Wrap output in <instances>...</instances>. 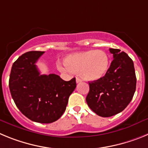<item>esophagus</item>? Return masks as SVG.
Segmentation results:
<instances>
[{
	"label": "esophagus",
	"mask_w": 148,
	"mask_h": 148,
	"mask_svg": "<svg viewBox=\"0 0 148 148\" xmlns=\"http://www.w3.org/2000/svg\"><path fill=\"white\" fill-rule=\"evenodd\" d=\"M82 82V79H80V78H76V83L77 84L81 83V82Z\"/></svg>",
	"instance_id": "obj_1"
}]
</instances>
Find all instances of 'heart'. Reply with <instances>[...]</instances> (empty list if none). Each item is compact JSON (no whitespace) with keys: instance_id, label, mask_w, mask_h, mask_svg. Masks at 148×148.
<instances>
[{"instance_id":"1","label":"heart","mask_w":148,"mask_h":148,"mask_svg":"<svg viewBox=\"0 0 148 148\" xmlns=\"http://www.w3.org/2000/svg\"><path fill=\"white\" fill-rule=\"evenodd\" d=\"M65 65L58 63L61 71L79 72L86 80L95 81L104 78L110 65L109 56L102 50L89 49L69 54L64 59Z\"/></svg>"}]
</instances>
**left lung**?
Returning <instances> with one entry per match:
<instances>
[{"label": "left lung", "instance_id": "left-lung-1", "mask_svg": "<svg viewBox=\"0 0 148 148\" xmlns=\"http://www.w3.org/2000/svg\"><path fill=\"white\" fill-rule=\"evenodd\" d=\"M110 49L113 56L107 75L89 82L90 91L86 101L98 116L110 117L123 111L136 91V77L133 61L125 52Z\"/></svg>", "mask_w": 148, "mask_h": 148}]
</instances>
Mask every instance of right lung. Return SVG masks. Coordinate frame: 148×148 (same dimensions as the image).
Returning a JSON list of instances; mask_svg holds the SVG:
<instances>
[{
  "label": "right lung",
  "instance_id": "right-lung-1",
  "mask_svg": "<svg viewBox=\"0 0 148 148\" xmlns=\"http://www.w3.org/2000/svg\"><path fill=\"white\" fill-rule=\"evenodd\" d=\"M44 53L27 52L13 63L9 87L17 108L26 117L49 124L63 115L76 82L75 78L65 82L56 74L40 75L35 63Z\"/></svg>",
  "mask_w": 148,
  "mask_h": 148
}]
</instances>
